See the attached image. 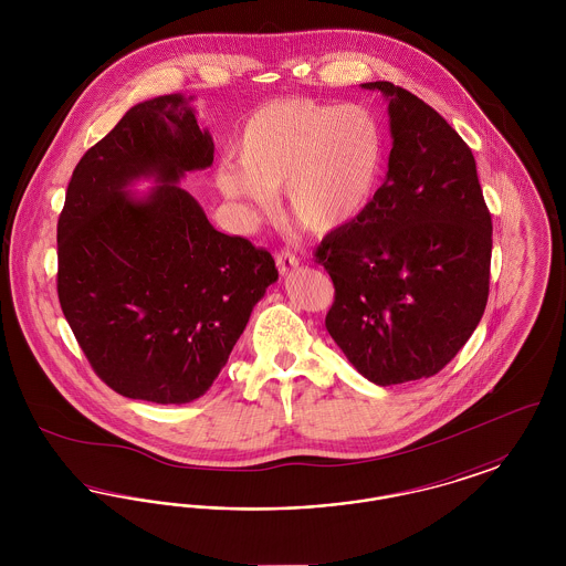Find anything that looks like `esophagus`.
<instances>
[{
    "label": "esophagus",
    "mask_w": 566,
    "mask_h": 566,
    "mask_svg": "<svg viewBox=\"0 0 566 566\" xmlns=\"http://www.w3.org/2000/svg\"><path fill=\"white\" fill-rule=\"evenodd\" d=\"M275 265H277V270H280L282 275H286V273H291V271H295L298 268V259H296L291 250H282V252L275 254Z\"/></svg>",
    "instance_id": "1"
}]
</instances>
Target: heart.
Masks as SVG:
<instances>
[{
  "instance_id": "heart-1",
  "label": "heart",
  "mask_w": 566,
  "mask_h": 566,
  "mask_svg": "<svg viewBox=\"0 0 566 566\" xmlns=\"http://www.w3.org/2000/svg\"><path fill=\"white\" fill-rule=\"evenodd\" d=\"M235 163L218 169V187L252 206L284 189L286 212L312 233L352 224L376 195L386 137L376 112L310 97L273 99L254 109L235 144Z\"/></svg>"
}]
</instances>
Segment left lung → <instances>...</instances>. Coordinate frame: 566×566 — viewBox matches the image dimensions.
I'll return each mask as SVG.
<instances>
[{
    "label": "left lung",
    "instance_id": "obj_1",
    "mask_svg": "<svg viewBox=\"0 0 566 566\" xmlns=\"http://www.w3.org/2000/svg\"><path fill=\"white\" fill-rule=\"evenodd\" d=\"M388 97L392 150L369 208L316 248L335 301L326 331L377 386L439 374L484 316L492 218L471 148L413 93Z\"/></svg>",
    "mask_w": 566,
    "mask_h": 566
}]
</instances>
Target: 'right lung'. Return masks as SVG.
I'll use <instances>...</instances> for the list:
<instances>
[{
	"instance_id": "add662e5",
	"label": "right lung",
	"mask_w": 566,
	"mask_h": 566,
	"mask_svg": "<svg viewBox=\"0 0 566 566\" xmlns=\"http://www.w3.org/2000/svg\"><path fill=\"white\" fill-rule=\"evenodd\" d=\"M189 99L161 95L129 109L84 153L56 222L65 321L102 381L150 403L206 395L277 280L268 250L216 231L178 187L214 161ZM139 177L160 187L132 198Z\"/></svg>"
}]
</instances>
